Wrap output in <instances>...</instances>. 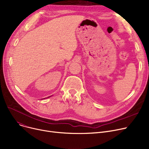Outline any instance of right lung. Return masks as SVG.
<instances>
[{"mask_svg": "<svg viewBox=\"0 0 149 149\" xmlns=\"http://www.w3.org/2000/svg\"><path fill=\"white\" fill-rule=\"evenodd\" d=\"M50 97H51V96H50ZM49 97H47V98H49ZM43 99H44V98H43Z\"/></svg>", "mask_w": 149, "mask_h": 149, "instance_id": "1", "label": "right lung"}]
</instances>
